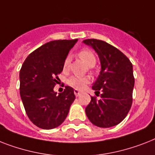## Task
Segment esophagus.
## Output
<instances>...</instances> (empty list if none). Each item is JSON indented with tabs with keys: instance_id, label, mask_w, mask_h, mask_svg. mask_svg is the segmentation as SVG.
<instances>
[{
	"instance_id": "34e87169",
	"label": "esophagus",
	"mask_w": 155,
	"mask_h": 155,
	"mask_svg": "<svg viewBox=\"0 0 155 155\" xmlns=\"http://www.w3.org/2000/svg\"><path fill=\"white\" fill-rule=\"evenodd\" d=\"M74 93H75V95L76 97H79V96H80V95H81V91H80V90H78V89H75V91H74Z\"/></svg>"
}]
</instances>
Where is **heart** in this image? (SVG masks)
Instances as JSON below:
<instances>
[{"mask_svg": "<svg viewBox=\"0 0 155 155\" xmlns=\"http://www.w3.org/2000/svg\"><path fill=\"white\" fill-rule=\"evenodd\" d=\"M79 56L86 63L89 67H92L96 63V57L95 54L91 50L88 48H84L80 51ZM70 64V58L69 56L65 59L64 62V70L66 71L68 68ZM89 82V79L87 77H80V76H71L68 80V84L71 86L75 87L76 88H83L85 84Z\"/></svg>", "mask_w": 155, "mask_h": 155, "instance_id": "1", "label": "heart"}]
</instances>
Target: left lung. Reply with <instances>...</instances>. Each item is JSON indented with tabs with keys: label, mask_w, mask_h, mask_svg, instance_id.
<instances>
[{
	"label": "left lung",
	"mask_w": 155,
	"mask_h": 155,
	"mask_svg": "<svg viewBox=\"0 0 155 155\" xmlns=\"http://www.w3.org/2000/svg\"><path fill=\"white\" fill-rule=\"evenodd\" d=\"M99 56L101 71L92 89L100 99L91 96L85 108L88 119L99 127H111L121 123L132 105L134 85L133 66L124 54L105 41L87 39L83 41Z\"/></svg>",
	"instance_id": "1"
}]
</instances>
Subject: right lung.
Masks as SVG:
<instances>
[{
	"label": "right lung",
	"instance_id": "obj_1",
	"mask_svg": "<svg viewBox=\"0 0 155 155\" xmlns=\"http://www.w3.org/2000/svg\"><path fill=\"white\" fill-rule=\"evenodd\" d=\"M75 40H58L46 43L28 55L20 71V94L28 117L41 129H53L64 121L75 99L74 89L65 87L54 91L58 75Z\"/></svg>",
	"mask_w": 155,
	"mask_h": 155
}]
</instances>
